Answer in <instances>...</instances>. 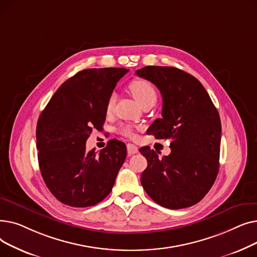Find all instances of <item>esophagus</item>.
<instances>
[{
    "label": "esophagus",
    "instance_id": "1",
    "mask_svg": "<svg viewBox=\"0 0 257 257\" xmlns=\"http://www.w3.org/2000/svg\"><path fill=\"white\" fill-rule=\"evenodd\" d=\"M127 151H128L129 155H132V154H137L139 152V149H138L137 146H134L132 144H128L127 145Z\"/></svg>",
    "mask_w": 257,
    "mask_h": 257
}]
</instances>
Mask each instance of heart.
<instances>
[{
	"label": "heart",
	"mask_w": 257,
	"mask_h": 257,
	"mask_svg": "<svg viewBox=\"0 0 257 257\" xmlns=\"http://www.w3.org/2000/svg\"><path fill=\"white\" fill-rule=\"evenodd\" d=\"M129 90L132 93L133 98L137 100V102L141 107H144L145 105H154L157 101L156 89L150 82H148L146 80H143V79L133 80L129 84ZM114 103H115V94L112 93L107 100L106 112L109 113L112 110ZM119 132L126 138H129V139L134 138V132L131 126L125 125L123 127H120Z\"/></svg>",
	"instance_id": "heart-1"
}]
</instances>
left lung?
Here are the masks:
<instances>
[{
    "label": "left lung",
    "instance_id": "8db88e82",
    "mask_svg": "<svg viewBox=\"0 0 257 257\" xmlns=\"http://www.w3.org/2000/svg\"><path fill=\"white\" fill-rule=\"evenodd\" d=\"M136 74L156 85L163 96V117L147 133L171 141V153L163 158L148 146L140 149L148 161L141 177L144 190L170 209L195 205L219 172L222 128L217 108L200 81L177 67L145 66Z\"/></svg>",
    "mask_w": 257,
    "mask_h": 257
}]
</instances>
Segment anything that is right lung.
I'll return each instance as SVG.
<instances>
[{"label": "right lung", "mask_w": 257, "mask_h": 257, "mask_svg": "<svg viewBox=\"0 0 257 257\" xmlns=\"http://www.w3.org/2000/svg\"><path fill=\"white\" fill-rule=\"evenodd\" d=\"M123 67L87 69L67 79L37 120L36 148L43 179L61 203L73 207L98 204L111 192L127 148L110 140L99 154L86 151L93 130L101 131L106 103Z\"/></svg>", "instance_id": "1"}]
</instances>
